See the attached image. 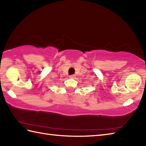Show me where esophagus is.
I'll list each match as a JSON object with an SVG mask.
<instances>
[{
  "mask_svg": "<svg viewBox=\"0 0 146 146\" xmlns=\"http://www.w3.org/2000/svg\"><path fill=\"white\" fill-rule=\"evenodd\" d=\"M69 77L71 79H74L76 77V75H71L69 76Z\"/></svg>",
  "mask_w": 146,
  "mask_h": 146,
  "instance_id": "34e87169",
  "label": "esophagus"
}]
</instances>
